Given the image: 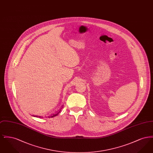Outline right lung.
I'll return each instance as SVG.
<instances>
[{
    "mask_svg": "<svg viewBox=\"0 0 153 153\" xmlns=\"http://www.w3.org/2000/svg\"><path fill=\"white\" fill-rule=\"evenodd\" d=\"M62 108H63V107H62V108H61V109H62ZM61 109H59V110L58 111V112H57L56 114H53V115L52 116H51V117H56V116H57V115H58V114L60 112V111H61ZM36 117H39H39H38V116H36Z\"/></svg>",
    "mask_w": 153,
    "mask_h": 153,
    "instance_id": "1",
    "label": "right lung"
}]
</instances>
